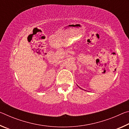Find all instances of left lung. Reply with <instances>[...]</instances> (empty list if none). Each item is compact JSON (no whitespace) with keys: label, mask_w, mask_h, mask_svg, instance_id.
Listing matches in <instances>:
<instances>
[{"label":"left lung","mask_w":129,"mask_h":129,"mask_svg":"<svg viewBox=\"0 0 129 129\" xmlns=\"http://www.w3.org/2000/svg\"><path fill=\"white\" fill-rule=\"evenodd\" d=\"M78 87H79V86H78ZM79 88H80V87H79ZM80 88V89H81V88Z\"/></svg>","instance_id":"1"}]
</instances>
